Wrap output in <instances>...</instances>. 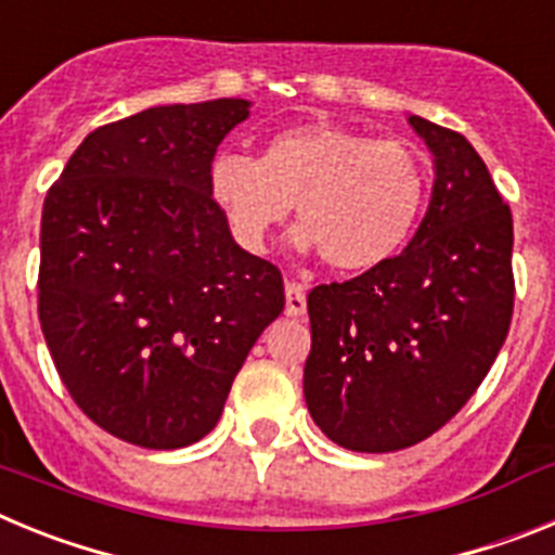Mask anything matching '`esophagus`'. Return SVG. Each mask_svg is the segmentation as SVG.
Returning <instances> with one entry per match:
<instances>
[{
	"instance_id": "esophagus-1",
	"label": "esophagus",
	"mask_w": 555,
	"mask_h": 555,
	"mask_svg": "<svg viewBox=\"0 0 555 555\" xmlns=\"http://www.w3.org/2000/svg\"><path fill=\"white\" fill-rule=\"evenodd\" d=\"M286 313L288 317L306 313V288L300 283H286Z\"/></svg>"
}]
</instances>
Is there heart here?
Segmentation results:
<instances>
[{"instance_id": "1", "label": "heart", "mask_w": 555, "mask_h": 555, "mask_svg": "<svg viewBox=\"0 0 555 555\" xmlns=\"http://www.w3.org/2000/svg\"><path fill=\"white\" fill-rule=\"evenodd\" d=\"M208 191L242 247L267 249L297 203V244L320 249L338 272H364L395 258L414 233L428 164L403 139L313 121L272 132L258 160L219 152Z\"/></svg>"}]
</instances>
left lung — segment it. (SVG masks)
<instances>
[{
  "label": "left lung",
  "mask_w": 555,
  "mask_h": 555,
  "mask_svg": "<svg viewBox=\"0 0 555 555\" xmlns=\"http://www.w3.org/2000/svg\"><path fill=\"white\" fill-rule=\"evenodd\" d=\"M409 121L436 166L423 224L386 263L308 294V411L356 453L411 448L448 425L487 377L514 313L512 208L461 132Z\"/></svg>",
  "instance_id": "1"
}]
</instances>
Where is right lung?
<instances>
[{"label":"right lung","instance_id":"add662e5","mask_svg":"<svg viewBox=\"0 0 555 555\" xmlns=\"http://www.w3.org/2000/svg\"><path fill=\"white\" fill-rule=\"evenodd\" d=\"M247 100L160 105L96 127L43 199L38 320L63 386L121 442L178 450L217 428L283 274L210 199Z\"/></svg>","mask_w":555,"mask_h":555}]
</instances>
